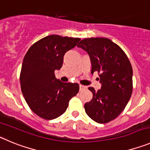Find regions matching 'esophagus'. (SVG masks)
Here are the masks:
<instances>
[{
	"label": "esophagus",
	"mask_w": 150,
	"mask_h": 150,
	"mask_svg": "<svg viewBox=\"0 0 150 150\" xmlns=\"http://www.w3.org/2000/svg\"><path fill=\"white\" fill-rule=\"evenodd\" d=\"M85 88H86V86H82V85H79V89H80V90H82V89Z\"/></svg>",
	"instance_id": "34e87169"
}]
</instances>
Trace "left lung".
I'll use <instances>...</instances> for the list:
<instances>
[{
    "label": "left lung",
    "instance_id": "obj_1",
    "mask_svg": "<svg viewBox=\"0 0 150 150\" xmlns=\"http://www.w3.org/2000/svg\"><path fill=\"white\" fill-rule=\"evenodd\" d=\"M77 47L89 55L91 74L97 71L101 83L98 91L88 88L93 97L85 103L86 112L97 123H108L123 112L131 97V63L121 48L107 38H85Z\"/></svg>",
    "mask_w": 150,
    "mask_h": 150
}]
</instances>
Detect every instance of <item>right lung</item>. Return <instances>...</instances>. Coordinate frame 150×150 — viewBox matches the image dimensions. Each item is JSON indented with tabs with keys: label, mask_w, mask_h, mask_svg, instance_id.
Wrapping results in <instances>:
<instances>
[{
	"label": "right lung",
	"mask_w": 150,
	"mask_h": 150,
	"mask_svg": "<svg viewBox=\"0 0 150 150\" xmlns=\"http://www.w3.org/2000/svg\"><path fill=\"white\" fill-rule=\"evenodd\" d=\"M79 38L50 35L30 47L24 56L20 75L21 88L33 112L45 120L64 113L69 100L79 91L77 83L62 82L55 76L65 53L77 45Z\"/></svg>",
	"instance_id": "1"
}]
</instances>
